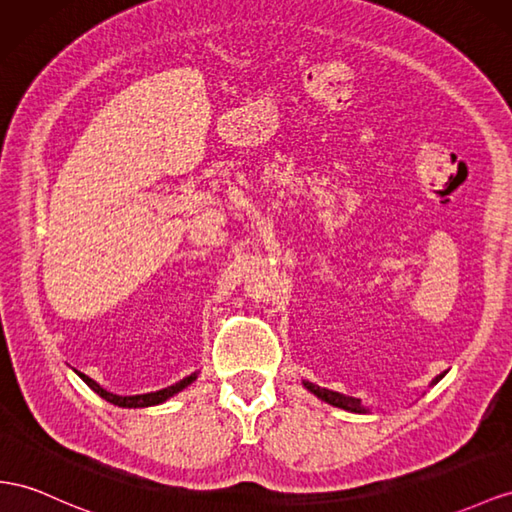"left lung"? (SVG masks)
<instances>
[{"label":"left lung","mask_w":512,"mask_h":512,"mask_svg":"<svg viewBox=\"0 0 512 512\" xmlns=\"http://www.w3.org/2000/svg\"><path fill=\"white\" fill-rule=\"evenodd\" d=\"M443 376H445V372H443V374H439V376H435V378H432V383H430V385H437ZM303 385H305V389H307V391H311V393H313V396H318V398H320L322 402H326V404L337 406V409H344V411H348V413H361V415H365V413H372L370 406H365L359 398L346 396V393H339V391H333V389H326V387H320V385H316V383H309V381H303Z\"/></svg>","instance_id":"8db88e82"}]
</instances>
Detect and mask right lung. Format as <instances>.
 I'll use <instances>...</instances> for the list:
<instances>
[{
    "mask_svg": "<svg viewBox=\"0 0 512 512\" xmlns=\"http://www.w3.org/2000/svg\"><path fill=\"white\" fill-rule=\"evenodd\" d=\"M75 374L80 376L82 381L97 393V396H101L103 400H108V402L114 404V406H121V409H147V406L162 404V402H166L168 398H173L175 393H179V391L186 389L188 385H192V383L196 381V376H199V372H194V374L183 378V381H179V383H175V385H170V387H164V389H160V391L136 393V396H119V393H112V391H108V389H103V387H101L97 381H93V378H90V376H86V374H82V372H77V370H75Z\"/></svg>",
    "mask_w": 512,
    "mask_h": 512,
    "instance_id": "obj_1",
    "label": "right lung"
}]
</instances>
